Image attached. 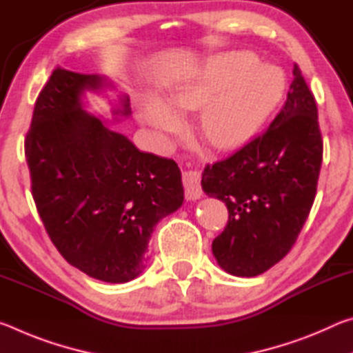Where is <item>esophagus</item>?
I'll use <instances>...</instances> for the list:
<instances>
[{"instance_id":"obj_1","label":"esophagus","mask_w":353,"mask_h":353,"mask_svg":"<svg viewBox=\"0 0 353 353\" xmlns=\"http://www.w3.org/2000/svg\"><path fill=\"white\" fill-rule=\"evenodd\" d=\"M183 187H185V198H187L188 201L199 199L202 196L199 172L185 171L183 172Z\"/></svg>"}]
</instances>
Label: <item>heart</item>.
<instances>
[{
    "label": "heart",
    "instance_id": "obj_1",
    "mask_svg": "<svg viewBox=\"0 0 353 353\" xmlns=\"http://www.w3.org/2000/svg\"><path fill=\"white\" fill-rule=\"evenodd\" d=\"M285 74L272 65H260L249 51H227L208 59L170 94H151L143 117L160 143L182 126L177 110L199 111L198 128L212 146L230 151L244 145L285 94Z\"/></svg>",
    "mask_w": 353,
    "mask_h": 353
}]
</instances>
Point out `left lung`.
Segmentation results:
<instances>
[{
    "instance_id": "1",
    "label": "left lung",
    "mask_w": 353,
    "mask_h": 353,
    "mask_svg": "<svg viewBox=\"0 0 353 353\" xmlns=\"http://www.w3.org/2000/svg\"><path fill=\"white\" fill-rule=\"evenodd\" d=\"M322 163L318 107L294 63L283 109L265 134L202 172L229 223L212 252L225 272L255 277L290 252L312 210Z\"/></svg>"
}]
</instances>
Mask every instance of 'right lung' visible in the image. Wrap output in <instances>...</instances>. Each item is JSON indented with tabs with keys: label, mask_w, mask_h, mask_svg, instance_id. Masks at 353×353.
<instances>
[{
	"label": "right lung",
	"mask_w": 353,
	"mask_h": 353,
	"mask_svg": "<svg viewBox=\"0 0 353 353\" xmlns=\"http://www.w3.org/2000/svg\"><path fill=\"white\" fill-rule=\"evenodd\" d=\"M107 90H117L109 77L57 67L35 101L25 154L35 205L63 259L126 283L145 270L154 227L182 205L183 187L174 160L110 128L132 113L126 93L112 103V119L87 110L85 93Z\"/></svg>",
	"instance_id": "obj_1"
}]
</instances>
